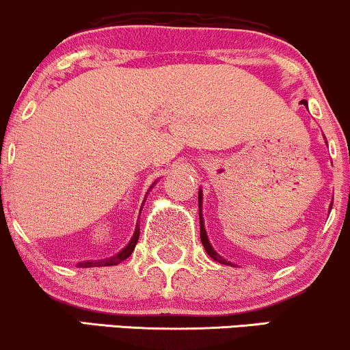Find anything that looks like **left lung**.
Instances as JSON below:
<instances>
[{"label": "left lung", "mask_w": 350, "mask_h": 350, "mask_svg": "<svg viewBox=\"0 0 350 350\" xmlns=\"http://www.w3.org/2000/svg\"><path fill=\"white\" fill-rule=\"evenodd\" d=\"M301 103H303V105H305V106H308V103H306L305 100H303ZM201 198H203V196H201V190H200V191H198V208H200V237H201V244H203V247H204V250H206V252H208V256L211 257V258H215L216 262H219V264H224V265H232L231 262H228V260H226V258L221 257L219 254H217L216 250L211 247V244H209L208 236H206V231H204L203 217H201Z\"/></svg>", "instance_id": "left-lung-1"}]
</instances>
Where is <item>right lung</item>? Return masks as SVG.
I'll use <instances>...</instances> for the list:
<instances>
[{
	"label": "right lung",
	"instance_id": "add662e5",
	"mask_svg": "<svg viewBox=\"0 0 350 350\" xmlns=\"http://www.w3.org/2000/svg\"><path fill=\"white\" fill-rule=\"evenodd\" d=\"M137 241H139V226H137V228H135L134 236H133V239H131L129 244H127L126 247L121 250V252L116 254V256H113V257H109V258H105V260H98V262H80V264H78V267H83V269H86V267H108V265L121 264L122 260H126V258L129 257L131 254H133V250L135 247V244H137Z\"/></svg>",
	"mask_w": 350,
	"mask_h": 350
}]
</instances>
